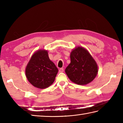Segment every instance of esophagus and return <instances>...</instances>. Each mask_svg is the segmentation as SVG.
<instances>
[{
  "label": "esophagus",
  "instance_id": "esophagus-1",
  "mask_svg": "<svg viewBox=\"0 0 123 123\" xmlns=\"http://www.w3.org/2000/svg\"><path fill=\"white\" fill-rule=\"evenodd\" d=\"M64 71V69L63 68H60L59 70V72L60 73H62Z\"/></svg>",
  "mask_w": 123,
  "mask_h": 123
}]
</instances>
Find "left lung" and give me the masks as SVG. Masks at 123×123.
<instances>
[{"label": "left lung", "mask_w": 123, "mask_h": 123, "mask_svg": "<svg viewBox=\"0 0 123 123\" xmlns=\"http://www.w3.org/2000/svg\"><path fill=\"white\" fill-rule=\"evenodd\" d=\"M71 62L65 72L70 80L76 84L87 85L95 79L98 69L95 60L87 49L78 46L70 53Z\"/></svg>", "instance_id": "left-lung-1"}]
</instances>
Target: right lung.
<instances>
[{"mask_svg": "<svg viewBox=\"0 0 123 123\" xmlns=\"http://www.w3.org/2000/svg\"><path fill=\"white\" fill-rule=\"evenodd\" d=\"M58 69L49 60L48 51L40 49L31 57L25 69L27 80L35 87L45 89L54 81Z\"/></svg>", "mask_w": 123, "mask_h": 123, "instance_id": "add662e5", "label": "right lung"}]
</instances>
